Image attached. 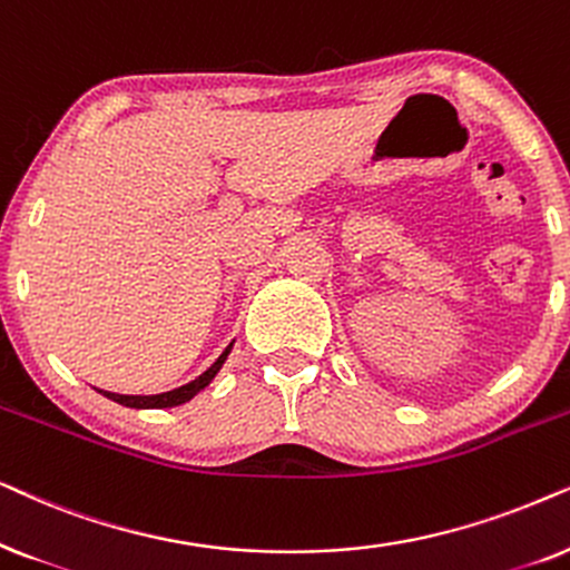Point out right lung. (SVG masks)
Wrapping results in <instances>:
<instances>
[{"label":"right lung","instance_id":"1","mask_svg":"<svg viewBox=\"0 0 570 570\" xmlns=\"http://www.w3.org/2000/svg\"><path fill=\"white\" fill-rule=\"evenodd\" d=\"M232 346H234V341H232L229 346L224 348L222 356H218V360H216L214 364H210V367L206 370V373L197 375L195 381H189L187 385H179V389H174V391L156 393V396H121V393H111V391H98V393H104L106 399L117 401V404H121V406H130V409H169V406L187 404L189 399H195L197 393L208 389L210 381H214V377L218 375V370L224 367L226 356L232 354Z\"/></svg>","mask_w":570,"mask_h":570}]
</instances>
